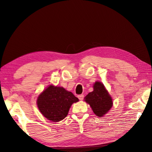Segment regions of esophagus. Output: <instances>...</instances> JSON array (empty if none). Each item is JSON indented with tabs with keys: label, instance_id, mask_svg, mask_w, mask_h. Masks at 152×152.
<instances>
[{
	"label": "esophagus",
	"instance_id": "esophagus-1",
	"mask_svg": "<svg viewBox=\"0 0 152 152\" xmlns=\"http://www.w3.org/2000/svg\"><path fill=\"white\" fill-rule=\"evenodd\" d=\"M78 97L80 100V101H82V100L83 99V98H84V95H79L78 96Z\"/></svg>",
	"mask_w": 152,
	"mask_h": 152
}]
</instances>
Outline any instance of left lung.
Masks as SVG:
<instances>
[{"label": "left lung", "mask_w": 152, "mask_h": 152, "mask_svg": "<svg viewBox=\"0 0 152 152\" xmlns=\"http://www.w3.org/2000/svg\"><path fill=\"white\" fill-rule=\"evenodd\" d=\"M85 101L89 104L93 112L99 117L107 113L112 106V99L101 82H96L93 91L88 93Z\"/></svg>", "instance_id": "8db88e82"}]
</instances>
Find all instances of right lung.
Returning a JSON list of instances; mask_svg holds the SVG:
<instances>
[{"label":"right lung","mask_w":152,"mask_h":152,"mask_svg":"<svg viewBox=\"0 0 152 152\" xmlns=\"http://www.w3.org/2000/svg\"><path fill=\"white\" fill-rule=\"evenodd\" d=\"M78 101L72 93L63 88L50 86L38 97L37 105L44 117L57 122L66 117L71 105Z\"/></svg>","instance_id":"add662e5"}]
</instances>
